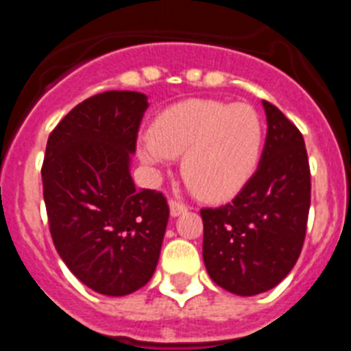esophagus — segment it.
<instances>
[{"mask_svg":"<svg viewBox=\"0 0 351 351\" xmlns=\"http://www.w3.org/2000/svg\"><path fill=\"white\" fill-rule=\"evenodd\" d=\"M186 210H188V207H186L184 204L178 202V200H170V214H172L173 218L179 216V214L186 213Z\"/></svg>","mask_w":351,"mask_h":351,"instance_id":"obj_1","label":"esophagus"}]
</instances>
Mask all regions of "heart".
Instances as JSON below:
<instances>
[{
  "label": "heart",
  "instance_id": "heart-1",
  "mask_svg": "<svg viewBox=\"0 0 351 351\" xmlns=\"http://www.w3.org/2000/svg\"><path fill=\"white\" fill-rule=\"evenodd\" d=\"M263 137V119L251 105L188 100L158 114L138 154L147 165L182 154V178L214 200L237 193L250 181Z\"/></svg>",
  "mask_w": 351,
  "mask_h": 351
}]
</instances>
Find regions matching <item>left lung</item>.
Wrapping results in <instances>:
<instances>
[{
    "instance_id": "left-lung-1",
    "label": "left lung",
    "mask_w": 351,
    "mask_h": 351,
    "mask_svg": "<svg viewBox=\"0 0 351 351\" xmlns=\"http://www.w3.org/2000/svg\"><path fill=\"white\" fill-rule=\"evenodd\" d=\"M267 138L258 169L232 202L200 210L202 255L210 280L235 295L281 283L302 251L311 172L302 133L263 100Z\"/></svg>"
}]
</instances>
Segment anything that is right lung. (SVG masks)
I'll list each match as a JSON object with an SVG mask.
<instances>
[{
    "label": "right lung",
    "mask_w": 351,
    "mask_h": 351,
    "mask_svg": "<svg viewBox=\"0 0 351 351\" xmlns=\"http://www.w3.org/2000/svg\"><path fill=\"white\" fill-rule=\"evenodd\" d=\"M147 108L137 91H105L73 107L49 135L43 200L54 246L77 280L123 297L156 271L169 204L137 190L130 161Z\"/></svg>",
    "instance_id": "right-lung-1"
}]
</instances>
